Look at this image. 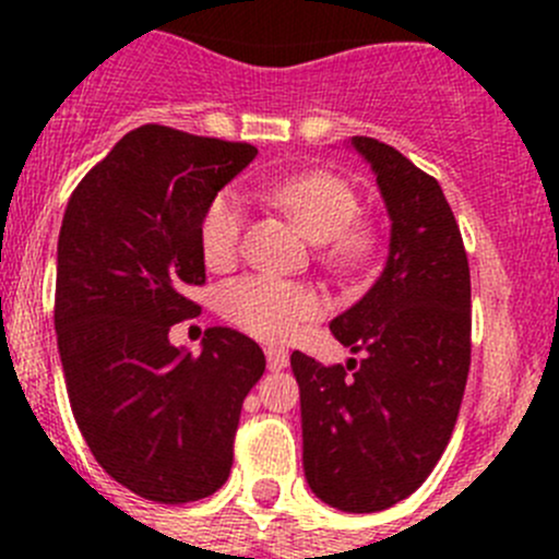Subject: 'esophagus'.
I'll use <instances>...</instances> for the list:
<instances>
[{"instance_id": "34e87169", "label": "esophagus", "mask_w": 559, "mask_h": 559, "mask_svg": "<svg viewBox=\"0 0 559 559\" xmlns=\"http://www.w3.org/2000/svg\"><path fill=\"white\" fill-rule=\"evenodd\" d=\"M264 357H267V368L270 370H284L286 365H289V354H286L284 348L267 346V348H264Z\"/></svg>"}]
</instances>
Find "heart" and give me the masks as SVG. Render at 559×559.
I'll use <instances>...</instances> for the list:
<instances>
[{"mask_svg":"<svg viewBox=\"0 0 559 559\" xmlns=\"http://www.w3.org/2000/svg\"><path fill=\"white\" fill-rule=\"evenodd\" d=\"M267 197L308 235L321 243V262L337 270H359L379 251V233L370 222H357V191L335 173L308 170L273 180ZM243 202L235 191H222L205 207L200 222V248L211 267H227L243 238ZM229 321L264 341H289L306 321L319 316V297L311 289L270 275H246L222 292Z\"/></svg>","mask_w":559,"mask_h":559,"instance_id":"heart-1","label":"heart"}]
</instances>
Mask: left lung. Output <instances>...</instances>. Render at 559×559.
<instances>
[{"label":"left lung","mask_w":559,"mask_h":559,"mask_svg":"<svg viewBox=\"0 0 559 559\" xmlns=\"http://www.w3.org/2000/svg\"><path fill=\"white\" fill-rule=\"evenodd\" d=\"M370 162L392 218L384 273L330 330L362 359L292 354L306 478L332 509L373 514L421 487L441 460L471 368V267L432 175L373 138Z\"/></svg>","instance_id":"1"}]
</instances>
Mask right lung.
<instances>
[{
  "label": "right lung",
  "mask_w": 559,
  "mask_h": 559,
  "mask_svg": "<svg viewBox=\"0 0 559 559\" xmlns=\"http://www.w3.org/2000/svg\"><path fill=\"white\" fill-rule=\"evenodd\" d=\"M257 148L145 123L86 173L56 257V337L67 394L94 460L156 503L216 492L233 467L246 394L262 379L251 337L211 326L200 357L170 326L200 313V222Z\"/></svg>",
  "instance_id": "1"
}]
</instances>
